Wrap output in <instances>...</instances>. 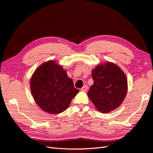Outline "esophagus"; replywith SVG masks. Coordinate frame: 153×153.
<instances>
[{
	"instance_id": "obj_1",
	"label": "esophagus",
	"mask_w": 153,
	"mask_h": 153,
	"mask_svg": "<svg viewBox=\"0 0 153 153\" xmlns=\"http://www.w3.org/2000/svg\"><path fill=\"white\" fill-rule=\"evenodd\" d=\"M88 86H87V85H85L83 87H82V88L81 89V91H86L87 90H88Z\"/></svg>"
}]
</instances>
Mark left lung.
<instances>
[{
  "instance_id": "8db88e82",
  "label": "left lung",
  "mask_w": 153,
  "mask_h": 153,
  "mask_svg": "<svg viewBox=\"0 0 153 153\" xmlns=\"http://www.w3.org/2000/svg\"><path fill=\"white\" fill-rule=\"evenodd\" d=\"M94 84L88 96L97 110L102 113L113 111L123 103L128 91L126 74L112 62L98 65L91 71Z\"/></svg>"
}]
</instances>
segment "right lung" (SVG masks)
Masks as SVG:
<instances>
[{
	"label": "right lung",
	"instance_id": "obj_1",
	"mask_svg": "<svg viewBox=\"0 0 153 153\" xmlns=\"http://www.w3.org/2000/svg\"><path fill=\"white\" fill-rule=\"evenodd\" d=\"M30 88L38 106L51 114L66 110L79 93L67 71L54 60L43 63L35 70L30 78Z\"/></svg>",
	"mask_w": 153,
	"mask_h": 153
}]
</instances>
